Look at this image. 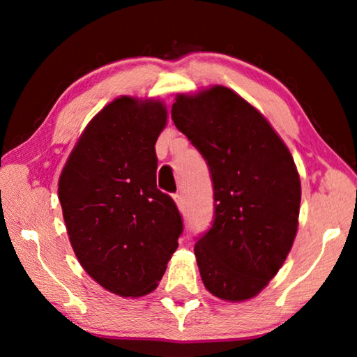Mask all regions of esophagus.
Here are the masks:
<instances>
[{"label": "esophagus", "mask_w": 357, "mask_h": 357, "mask_svg": "<svg viewBox=\"0 0 357 357\" xmlns=\"http://www.w3.org/2000/svg\"><path fill=\"white\" fill-rule=\"evenodd\" d=\"M173 200L176 202V204H178V208H179V209H183V208H184V198H183V195H181V193H174V195H173Z\"/></svg>", "instance_id": "obj_1"}]
</instances>
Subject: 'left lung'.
<instances>
[{
	"mask_svg": "<svg viewBox=\"0 0 357 357\" xmlns=\"http://www.w3.org/2000/svg\"><path fill=\"white\" fill-rule=\"evenodd\" d=\"M172 119L209 168L214 220L193 247L204 287L225 301L257 296L298 231L301 181L263 114L225 86L178 96Z\"/></svg>",
	"mask_w": 357,
	"mask_h": 357,
	"instance_id": "left-lung-1",
	"label": "left lung"
}]
</instances>
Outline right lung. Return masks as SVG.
<instances>
[{
    "instance_id": "add662e5",
    "label": "right lung",
    "mask_w": 357,
    "mask_h": 357,
    "mask_svg": "<svg viewBox=\"0 0 357 357\" xmlns=\"http://www.w3.org/2000/svg\"><path fill=\"white\" fill-rule=\"evenodd\" d=\"M160 102L119 98L96 116L59 178V203L78 261L114 294L153 291L178 249L183 217L157 189Z\"/></svg>"
}]
</instances>
